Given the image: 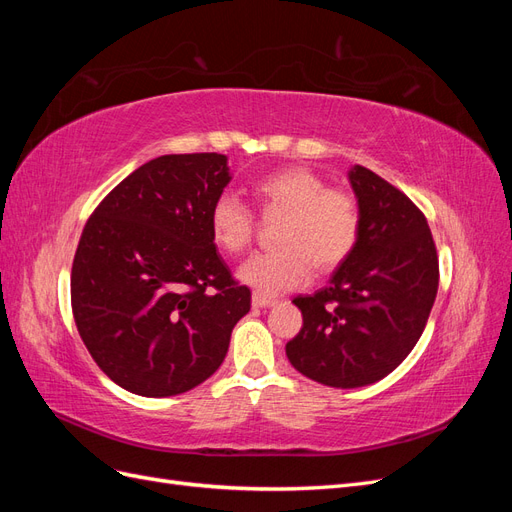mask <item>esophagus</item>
I'll use <instances>...</instances> for the list:
<instances>
[{
    "label": "esophagus",
    "mask_w": 512,
    "mask_h": 512,
    "mask_svg": "<svg viewBox=\"0 0 512 512\" xmlns=\"http://www.w3.org/2000/svg\"><path fill=\"white\" fill-rule=\"evenodd\" d=\"M252 305L254 307H271V305H275V299L273 297H265V294H254Z\"/></svg>",
    "instance_id": "34e87169"
}]
</instances>
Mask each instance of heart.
<instances>
[{
	"label": "heart",
	"mask_w": 512,
	"mask_h": 512,
	"mask_svg": "<svg viewBox=\"0 0 512 512\" xmlns=\"http://www.w3.org/2000/svg\"><path fill=\"white\" fill-rule=\"evenodd\" d=\"M254 192L267 211H286L280 228L282 247L258 252L245 260L239 280L256 294H275L301 288L309 282L312 265L331 271L354 250L361 230L359 205L350 192L327 188L322 177L303 166L282 168L262 177ZM213 239L226 252L239 254L254 237V213L235 194L213 200Z\"/></svg>",
	"instance_id": "obj_1"
}]
</instances>
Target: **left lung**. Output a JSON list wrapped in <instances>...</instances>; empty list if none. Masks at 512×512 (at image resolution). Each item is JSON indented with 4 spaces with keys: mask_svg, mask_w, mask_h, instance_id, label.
<instances>
[{
    "mask_svg": "<svg viewBox=\"0 0 512 512\" xmlns=\"http://www.w3.org/2000/svg\"><path fill=\"white\" fill-rule=\"evenodd\" d=\"M348 181L361 213L359 239L327 286L292 301L303 327L286 344L294 369L335 389L374 384L406 359L440 277L421 209L365 166H352Z\"/></svg>",
    "mask_w": 512,
    "mask_h": 512,
    "instance_id": "left-lung-1",
    "label": "left lung"
}]
</instances>
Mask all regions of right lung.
I'll return each mask as SVG.
<instances>
[{
	"label": "right lung",
	"instance_id": "1",
	"mask_svg": "<svg viewBox=\"0 0 512 512\" xmlns=\"http://www.w3.org/2000/svg\"><path fill=\"white\" fill-rule=\"evenodd\" d=\"M222 153H173L136 168L87 220L70 277L89 354L121 389L170 397L224 361L252 292L232 280L211 232L230 183Z\"/></svg>",
	"mask_w": 512,
	"mask_h": 512
}]
</instances>
